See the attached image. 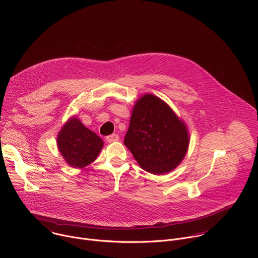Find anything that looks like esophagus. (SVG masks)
Here are the masks:
<instances>
[{
	"mask_svg": "<svg viewBox=\"0 0 258 258\" xmlns=\"http://www.w3.org/2000/svg\"><path fill=\"white\" fill-rule=\"evenodd\" d=\"M118 140H119V136L116 134H112V135L106 137V141L108 143H114V142H117Z\"/></svg>",
	"mask_w": 258,
	"mask_h": 258,
	"instance_id": "34e87169",
	"label": "esophagus"
}]
</instances>
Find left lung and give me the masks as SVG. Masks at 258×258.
I'll list each match as a JSON object with an SVG mask.
<instances>
[{
    "mask_svg": "<svg viewBox=\"0 0 258 258\" xmlns=\"http://www.w3.org/2000/svg\"><path fill=\"white\" fill-rule=\"evenodd\" d=\"M189 142L186 124L164 101L146 94L136 102L123 143L144 170H173L186 156Z\"/></svg>",
    "mask_w": 258,
    "mask_h": 258,
    "instance_id": "1",
    "label": "left lung"
}]
</instances>
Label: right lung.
<instances>
[{
    "label": "right lung",
    "instance_id": "1",
    "mask_svg": "<svg viewBox=\"0 0 258 258\" xmlns=\"http://www.w3.org/2000/svg\"><path fill=\"white\" fill-rule=\"evenodd\" d=\"M57 145L61 155L70 166L84 168L98 157L104 143L99 136L73 116L59 132Z\"/></svg>",
    "mask_w": 258,
    "mask_h": 258
}]
</instances>
